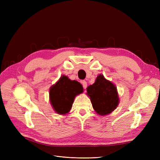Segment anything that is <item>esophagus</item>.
<instances>
[{
    "mask_svg": "<svg viewBox=\"0 0 160 160\" xmlns=\"http://www.w3.org/2000/svg\"><path fill=\"white\" fill-rule=\"evenodd\" d=\"M81 83H82V85H83V88L85 89L87 88V87H88V83H87L85 81H82Z\"/></svg>",
    "mask_w": 160,
    "mask_h": 160,
    "instance_id": "1",
    "label": "esophagus"
}]
</instances>
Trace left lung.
<instances>
[{
    "mask_svg": "<svg viewBox=\"0 0 160 160\" xmlns=\"http://www.w3.org/2000/svg\"><path fill=\"white\" fill-rule=\"evenodd\" d=\"M87 91L98 114L108 115L118 107L119 99L117 88L103 75L98 76L95 83L87 88Z\"/></svg>",
    "mask_w": 160,
    "mask_h": 160,
    "instance_id": "left-lung-1",
    "label": "left lung"
}]
</instances>
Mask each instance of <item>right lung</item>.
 <instances>
[{
    "instance_id": "right-lung-1",
    "label": "right lung",
    "mask_w": 160,
    "mask_h": 160,
    "mask_svg": "<svg viewBox=\"0 0 160 160\" xmlns=\"http://www.w3.org/2000/svg\"><path fill=\"white\" fill-rule=\"evenodd\" d=\"M83 88L77 81H72L62 75L49 91L50 102L55 112L59 115L68 113L75 96L83 93Z\"/></svg>"
}]
</instances>
